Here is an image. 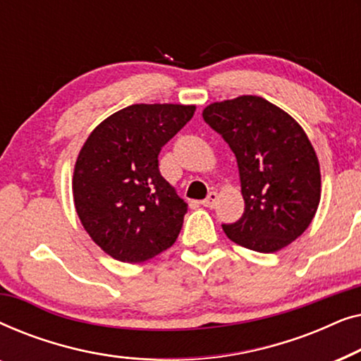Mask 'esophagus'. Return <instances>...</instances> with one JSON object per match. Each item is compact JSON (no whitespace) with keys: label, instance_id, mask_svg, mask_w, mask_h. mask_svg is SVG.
Wrapping results in <instances>:
<instances>
[{"label":"esophagus","instance_id":"34e87169","mask_svg":"<svg viewBox=\"0 0 361 361\" xmlns=\"http://www.w3.org/2000/svg\"><path fill=\"white\" fill-rule=\"evenodd\" d=\"M216 200H219V194H216V192H210V194L207 195V199L202 200V205L209 207V209H214L216 205Z\"/></svg>","mask_w":361,"mask_h":361}]
</instances>
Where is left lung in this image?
Returning a JSON list of instances; mask_svg holds the SVG:
<instances>
[{
	"mask_svg": "<svg viewBox=\"0 0 361 361\" xmlns=\"http://www.w3.org/2000/svg\"><path fill=\"white\" fill-rule=\"evenodd\" d=\"M205 123L228 142L238 164L243 216L224 231L259 253H276L307 230L320 202V166L302 126L256 95L214 102Z\"/></svg>",
	"mask_w": 361,
	"mask_h": 361,
	"instance_id": "1",
	"label": "left lung"
}]
</instances>
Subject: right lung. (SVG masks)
Wrapping results in <instances>:
<instances>
[{
  "instance_id": "add662e5",
  "label": "right lung",
  "mask_w": 361,
  "mask_h": 361,
  "mask_svg": "<svg viewBox=\"0 0 361 361\" xmlns=\"http://www.w3.org/2000/svg\"><path fill=\"white\" fill-rule=\"evenodd\" d=\"M194 113L195 105L136 103L105 118L80 147L73 204L111 258L142 263L177 240L187 204L159 174L157 154Z\"/></svg>"
}]
</instances>
